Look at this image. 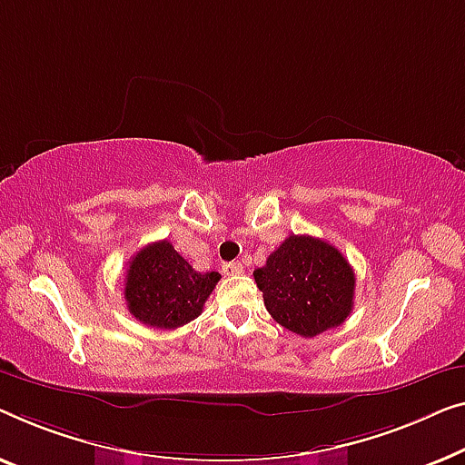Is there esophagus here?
I'll list each match as a JSON object with an SVG mask.
<instances>
[{
	"instance_id": "obj_1",
	"label": "esophagus",
	"mask_w": 465,
	"mask_h": 465,
	"mask_svg": "<svg viewBox=\"0 0 465 465\" xmlns=\"http://www.w3.org/2000/svg\"><path fill=\"white\" fill-rule=\"evenodd\" d=\"M223 272L227 276H240V273L244 272V267H242V263H238V261H232V263L223 265Z\"/></svg>"
}]
</instances>
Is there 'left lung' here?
Here are the masks:
<instances>
[{"label":"left lung","mask_w":465,"mask_h":465,"mask_svg":"<svg viewBox=\"0 0 465 465\" xmlns=\"http://www.w3.org/2000/svg\"><path fill=\"white\" fill-rule=\"evenodd\" d=\"M252 276L272 318L301 337L343 324L354 307L356 276L348 259L312 235H289Z\"/></svg>","instance_id":"obj_1"}]
</instances>
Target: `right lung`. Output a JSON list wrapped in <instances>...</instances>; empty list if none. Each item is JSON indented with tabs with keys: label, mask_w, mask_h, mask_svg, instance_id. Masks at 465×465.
<instances>
[{
	"label": "right lung",
	"mask_w": 465,
	"mask_h": 465,
	"mask_svg": "<svg viewBox=\"0 0 465 465\" xmlns=\"http://www.w3.org/2000/svg\"><path fill=\"white\" fill-rule=\"evenodd\" d=\"M219 280L217 272H195L168 240H160L128 263L124 299L139 322L170 331L200 316Z\"/></svg>",
	"instance_id": "obj_1"
}]
</instances>
